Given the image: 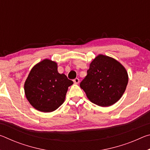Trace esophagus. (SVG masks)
Segmentation results:
<instances>
[{
    "instance_id": "obj_1",
    "label": "esophagus",
    "mask_w": 150,
    "mask_h": 150,
    "mask_svg": "<svg viewBox=\"0 0 150 150\" xmlns=\"http://www.w3.org/2000/svg\"><path fill=\"white\" fill-rule=\"evenodd\" d=\"M79 79L78 78H76L74 80H73V82H74L75 84H79Z\"/></svg>"
}]
</instances>
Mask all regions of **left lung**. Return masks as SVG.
<instances>
[{
  "instance_id": "obj_1",
  "label": "left lung",
  "mask_w": 150,
  "mask_h": 150,
  "mask_svg": "<svg viewBox=\"0 0 150 150\" xmlns=\"http://www.w3.org/2000/svg\"><path fill=\"white\" fill-rule=\"evenodd\" d=\"M128 82V72L120 62L99 54L90 63L87 75L80 87L91 102L106 107L120 99Z\"/></svg>"
}]
</instances>
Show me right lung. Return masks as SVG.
Wrapping results in <instances>:
<instances>
[{"label":"right lung","instance_id":"add662e5","mask_svg":"<svg viewBox=\"0 0 150 150\" xmlns=\"http://www.w3.org/2000/svg\"><path fill=\"white\" fill-rule=\"evenodd\" d=\"M73 82L57 71V63L45 59L32 68L24 83L26 97L33 107L43 112L56 110L65 99Z\"/></svg>","mask_w":150,"mask_h":150}]
</instances>
